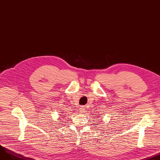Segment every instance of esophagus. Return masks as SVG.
<instances>
[{"label": "esophagus", "mask_w": 160, "mask_h": 160, "mask_svg": "<svg viewBox=\"0 0 160 160\" xmlns=\"http://www.w3.org/2000/svg\"><path fill=\"white\" fill-rule=\"evenodd\" d=\"M85 106H81V108H79V112L82 113L83 112H85Z\"/></svg>", "instance_id": "obj_1"}]
</instances>
